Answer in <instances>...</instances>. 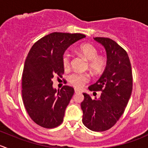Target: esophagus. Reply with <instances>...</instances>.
I'll return each instance as SVG.
<instances>
[{
  "mask_svg": "<svg viewBox=\"0 0 148 148\" xmlns=\"http://www.w3.org/2000/svg\"><path fill=\"white\" fill-rule=\"evenodd\" d=\"M74 92H75L76 94L78 93H82V91L79 89H74Z\"/></svg>",
  "mask_w": 148,
  "mask_h": 148,
  "instance_id": "obj_1",
  "label": "esophagus"
}]
</instances>
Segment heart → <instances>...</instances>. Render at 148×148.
I'll return each instance as SVG.
<instances>
[{"instance_id":"obj_1","label":"heart","mask_w":148,"mask_h":148,"mask_svg":"<svg viewBox=\"0 0 148 148\" xmlns=\"http://www.w3.org/2000/svg\"><path fill=\"white\" fill-rule=\"evenodd\" d=\"M79 51L82 55L89 61V69L95 74H99L102 72L107 66V59L102 56L99 55L98 49L91 44H84L79 47ZM71 53L65 52L62 56V64L65 69H69L71 62ZM69 82L77 88H81L85 83L89 80V76L87 74H83L79 72H74L69 75L68 78Z\"/></svg>"}]
</instances>
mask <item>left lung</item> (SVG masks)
Here are the masks:
<instances>
[{
	"mask_svg": "<svg viewBox=\"0 0 148 148\" xmlns=\"http://www.w3.org/2000/svg\"><path fill=\"white\" fill-rule=\"evenodd\" d=\"M94 39L105 49L107 66L98 81L88 89L102 94L93 99L83 93L81 107L84 125L92 131L102 132L115 125L127 105L132 90V67L127 53L117 43L104 37Z\"/></svg>",
	"mask_w": 148,
	"mask_h": 148,
	"instance_id": "8db88e82",
	"label": "left lung"
}]
</instances>
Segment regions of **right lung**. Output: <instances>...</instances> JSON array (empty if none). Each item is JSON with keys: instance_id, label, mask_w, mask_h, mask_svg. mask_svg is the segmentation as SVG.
<instances>
[{"instance_id": "right-lung-1", "label": "right lung", "mask_w": 148, "mask_h": 148, "mask_svg": "<svg viewBox=\"0 0 148 148\" xmlns=\"http://www.w3.org/2000/svg\"><path fill=\"white\" fill-rule=\"evenodd\" d=\"M85 37L81 34L53 32L36 41L28 52L22 76V97L28 115L39 126L53 128L63 122L74 89L65 85L57 91L52 79L64 71L65 51Z\"/></svg>"}]
</instances>
